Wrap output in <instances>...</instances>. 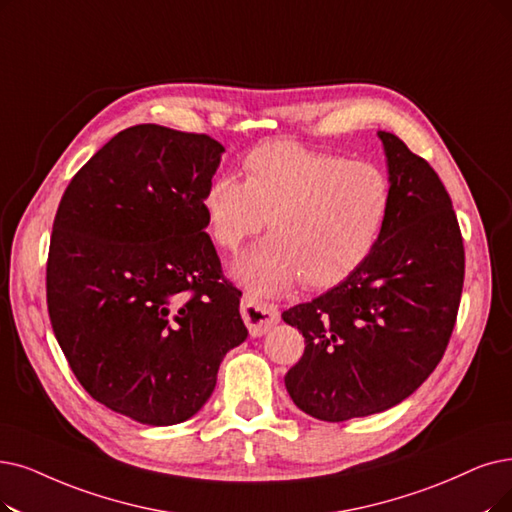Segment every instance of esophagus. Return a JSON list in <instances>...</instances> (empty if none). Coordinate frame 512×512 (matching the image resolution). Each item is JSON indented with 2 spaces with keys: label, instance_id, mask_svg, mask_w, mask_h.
I'll return each instance as SVG.
<instances>
[{
  "label": "esophagus",
  "instance_id": "34e87169",
  "mask_svg": "<svg viewBox=\"0 0 512 512\" xmlns=\"http://www.w3.org/2000/svg\"><path fill=\"white\" fill-rule=\"evenodd\" d=\"M241 317L248 325L252 336L267 334L271 327L279 321V309L275 304L258 300L254 296H243L241 300Z\"/></svg>",
  "mask_w": 512,
  "mask_h": 512
}]
</instances>
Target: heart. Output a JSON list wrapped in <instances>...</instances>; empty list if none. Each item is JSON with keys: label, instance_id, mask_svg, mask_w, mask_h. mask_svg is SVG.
<instances>
[{"label": "heart", "instance_id": "heart-1", "mask_svg": "<svg viewBox=\"0 0 512 512\" xmlns=\"http://www.w3.org/2000/svg\"><path fill=\"white\" fill-rule=\"evenodd\" d=\"M245 180L216 174L199 206L222 250L262 231L271 237L233 267L256 294H279L296 281L325 290L357 273L378 248L393 208V185L372 161L277 140L243 159Z\"/></svg>", "mask_w": 512, "mask_h": 512}]
</instances>
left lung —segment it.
<instances>
[{
  "mask_svg": "<svg viewBox=\"0 0 512 512\" xmlns=\"http://www.w3.org/2000/svg\"><path fill=\"white\" fill-rule=\"evenodd\" d=\"M393 208L374 254L349 279L283 311L304 336L285 388L325 422L372 416L410 397L454 332L464 243L441 178L391 132H378Z\"/></svg>",
  "mask_w": 512,
  "mask_h": 512,
  "instance_id": "left-lung-1",
  "label": "left lung"
}]
</instances>
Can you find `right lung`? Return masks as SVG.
I'll return each instance as SVG.
<instances>
[{
	"instance_id": "add662e5",
	"label": "right lung",
	"mask_w": 512,
	"mask_h": 512,
	"mask_svg": "<svg viewBox=\"0 0 512 512\" xmlns=\"http://www.w3.org/2000/svg\"><path fill=\"white\" fill-rule=\"evenodd\" d=\"M224 147L155 124L121 130L60 199L46 267L54 336L79 384L151 426L195 416L248 338L199 199Z\"/></svg>"
}]
</instances>
